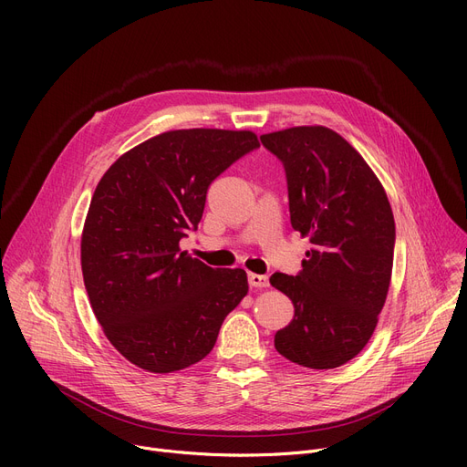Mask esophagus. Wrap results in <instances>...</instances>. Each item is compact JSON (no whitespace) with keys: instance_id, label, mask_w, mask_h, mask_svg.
Listing matches in <instances>:
<instances>
[{"instance_id":"1","label":"esophagus","mask_w":467,"mask_h":467,"mask_svg":"<svg viewBox=\"0 0 467 467\" xmlns=\"http://www.w3.org/2000/svg\"><path fill=\"white\" fill-rule=\"evenodd\" d=\"M248 282H250V285L255 287V289L268 287V276H265V275H254V273H250V275H248Z\"/></svg>"}]
</instances>
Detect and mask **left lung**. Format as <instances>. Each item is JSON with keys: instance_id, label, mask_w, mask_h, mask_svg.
<instances>
[{"instance_id": "obj_1", "label": "left lung", "mask_w": 467, "mask_h": 467, "mask_svg": "<svg viewBox=\"0 0 467 467\" xmlns=\"http://www.w3.org/2000/svg\"><path fill=\"white\" fill-rule=\"evenodd\" d=\"M261 141L284 164L291 227L312 244L297 276H271L296 308L275 348L310 369H335L377 327L394 266V213L375 171L335 130L293 127Z\"/></svg>"}]
</instances>
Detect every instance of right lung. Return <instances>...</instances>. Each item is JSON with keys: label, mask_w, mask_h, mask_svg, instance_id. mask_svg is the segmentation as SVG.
I'll list each match as a JSON object with an SVG mask.
<instances>
[{"label": "right lung", "mask_w": 467, "mask_h": 467, "mask_svg": "<svg viewBox=\"0 0 467 467\" xmlns=\"http://www.w3.org/2000/svg\"><path fill=\"white\" fill-rule=\"evenodd\" d=\"M259 147L250 130H170L120 155L98 182L81 236L92 312L108 340L150 373L204 359L246 297L242 268L180 250L199 227L210 183Z\"/></svg>", "instance_id": "right-lung-1"}]
</instances>
